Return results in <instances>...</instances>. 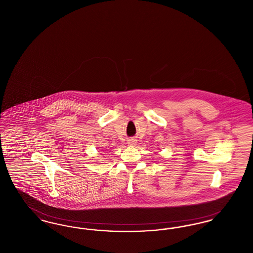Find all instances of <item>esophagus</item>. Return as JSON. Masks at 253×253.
<instances>
[{"label": "esophagus", "mask_w": 253, "mask_h": 253, "mask_svg": "<svg viewBox=\"0 0 253 253\" xmlns=\"http://www.w3.org/2000/svg\"><path fill=\"white\" fill-rule=\"evenodd\" d=\"M128 143H129V144L130 145H134L135 144V139H129V140H128Z\"/></svg>", "instance_id": "34e87169"}]
</instances>
